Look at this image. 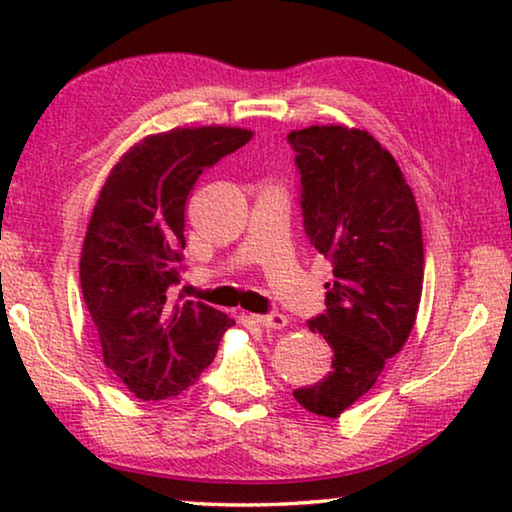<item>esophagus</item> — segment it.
<instances>
[{"label": "esophagus", "mask_w": 512, "mask_h": 512, "mask_svg": "<svg viewBox=\"0 0 512 512\" xmlns=\"http://www.w3.org/2000/svg\"><path fill=\"white\" fill-rule=\"evenodd\" d=\"M251 319L256 321L258 326L263 328H284L286 326V317L279 312H270V314H251Z\"/></svg>", "instance_id": "1"}]
</instances>
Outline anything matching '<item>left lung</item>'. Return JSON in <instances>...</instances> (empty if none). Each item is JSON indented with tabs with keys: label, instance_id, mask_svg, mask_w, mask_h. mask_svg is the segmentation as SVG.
<instances>
[{
	"label": "left lung",
	"instance_id": "left-lung-1",
	"mask_svg": "<svg viewBox=\"0 0 512 512\" xmlns=\"http://www.w3.org/2000/svg\"><path fill=\"white\" fill-rule=\"evenodd\" d=\"M305 235L333 265L326 310L307 321L333 349L324 380L293 391L307 412L340 417L375 387L415 326L424 282L419 209L401 167L366 130L289 132Z\"/></svg>",
	"mask_w": 512,
	"mask_h": 512
}]
</instances>
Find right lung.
Here are the masks:
<instances>
[{
  "label": "right lung",
  "instance_id": "right-lung-1",
  "mask_svg": "<svg viewBox=\"0 0 512 512\" xmlns=\"http://www.w3.org/2000/svg\"><path fill=\"white\" fill-rule=\"evenodd\" d=\"M242 128H177L132 146L104 181L81 249V289L104 366L142 401L179 396L235 324L205 303H172L184 270L195 181L251 139Z\"/></svg>",
  "mask_w": 512,
  "mask_h": 512
}]
</instances>
